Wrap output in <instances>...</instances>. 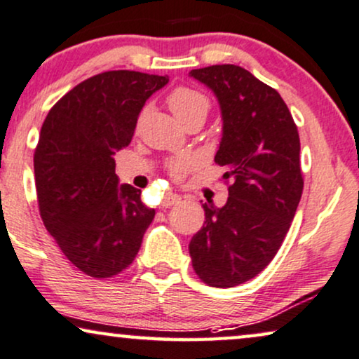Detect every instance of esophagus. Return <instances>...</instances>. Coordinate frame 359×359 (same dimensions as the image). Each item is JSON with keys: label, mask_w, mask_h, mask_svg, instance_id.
<instances>
[{"label": "esophagus", "mask_w": 359, "mask_h": 359, "mask_svg": "<svg viewBox=\"0 0 359 359\" xmlns=\"http://www.w3.org/2000/svg\"><path fill=\"white\" fill-rule=\"evenodd\" d=\"M179 202H180V195L167 192L164 195V198H162V207L169 208V207H172V205H175V203H179Z\"/></svg>", "instance_id": "34e87169"}]
</instances>
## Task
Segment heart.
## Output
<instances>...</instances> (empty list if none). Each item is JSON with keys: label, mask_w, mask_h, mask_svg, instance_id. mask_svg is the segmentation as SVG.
<instances>
[{"label": "heart", "mask_w": 359, "mask_h": 359, "mask_svg": "<svg viewBox=\"0 0 359 359\" xmlns=\"http://www.w3.org/2000/svg\"><path fill=\"white\" fill-rule=\"evenodd\" d=\"M167 104H169L170 111L175 114V118L182 124L192 121V119H203L205 121L210 111V100L207 95L197 88L185 87V85L175 87L167 95ZM192 165L194 159L184 156L172 159L167 164V169H169L172 177L180 179Z\"/></svg>", "instance_id": "obj_1"}]
</instances>
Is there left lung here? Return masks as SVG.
Masks as SVG:
<instances>
[{"instance_id":"left-lung-1","label":"left lung","mask_w":359,"mask_h":359,"mask_svg":"<svg viewBox=\"0 0 359 359\" xmlns=\"http://www.w3.org/2000/svg\"><path fill=\"white\" fill-rule=\"evenodd\" d=\"M217 95L223 137L215 162L228 172V202L203 203L205 223L189 245L197 276L235 287L266 269L283 245L302 197L300 140L280 95L238 65L190 72Z\"/></svg>"}]
</instances>
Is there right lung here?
Instances as JSON below:
<instances>
[{
  "label": "right lung",
  "mask_w": 359,
  "mask_h": 359,
  "mask_svg": "<svg viewBox=\"0 0 359 359\" xmlns=\"http://www.w3.org/2000/svg\"><path fill=\"white\" fill-rule=\"evenodd\" d=\"M167 76L109 70L65 93L44 119L34 152L39 213L75 267L107 279L130 267L154 208L118 187L114 154L131 142L142 107Z\"/></svg>",
  "instance_id": "obj_1"
}]
</instances>
